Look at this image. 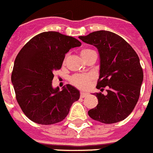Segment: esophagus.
<instances>
[{
  "label": "esophagus",
  "mask_w": 153,
  "mask_h": 153,
  "mask_svg": "<svg viewBox=\"0 0 153 153\" xmlns=\"http://www.w3.org/2000/svg\"><path fill=\"white\" fill-rule=\"evenodd\" d=\"M87 95H88V92H84V91H82V92L80 93L81 98H85V97H86Z\"/></svg>",
  "instance_id": "esophagus-1"
}]
</instances>
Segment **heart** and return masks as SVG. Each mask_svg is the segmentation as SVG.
Instances as JSON below:
<instances>
[{
	"mask_svg": "<svg viewBox=\"0 0 153 153\" xmlns=\"http://www.w3.org/2000/svg\"><path fill=\"white\" fill-rule=\"evenodd\" d=\"M91 51H92L91 49H84L81 51V56H85V54ZM91 78L92 77L91 75H75L71 77L70 82H71V84L76 86L77 88L85 89L89 86Z\"/></svg>",
	"mask_w": 153,
	"mask_h": 153,
	"instance_id": "obj_1",
	"label": "heart"
}]
</instances>
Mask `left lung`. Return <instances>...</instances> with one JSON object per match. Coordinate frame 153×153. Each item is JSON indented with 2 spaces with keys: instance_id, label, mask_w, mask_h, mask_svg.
I'll list each match as a JSON object with an SVG mask.
<instances>
[{
  "instance_id": "8db88e82",
  "label": "left lung",
  "mask_w": 153,
  "mask_h": 153,
  "mask_svg": "<svg viewBox=\"0 0 153 153\" xmlns=\"http://www.w3.org/2000/svg\"><path fill=\"white\" fill-rule=\"evenodd\" d=\"M78 38L98 49L100 73L96 88H108L106 95L94 94L99 103L88 111V115L105 124L124 120L139 100L143 81L138 54L122 37L108 30L94 31Z\"/></svg>"
}]
</instances>
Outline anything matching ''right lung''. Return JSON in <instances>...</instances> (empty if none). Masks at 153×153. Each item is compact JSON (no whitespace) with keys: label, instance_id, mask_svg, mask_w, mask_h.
Here are the masks:
<instances>
[{"label":"right lung","instance_id":"obj_1","mask_svg":"<svg viewBox=\"0 0 153 153\" xmlns=\"http://www.w3.org/2000/svg\"><path fill=\"white\" fill-rule=\"evenodd\" d=\"M76 38L56 31L34 36L15 58L11 82L16 99L25 115L34 123L51 125L65 119L80 93L71 85L52 87L54 71L62 68L65 54L81 46Z\"/></svg>","mask_w":153,"mask_h":153}]
</instances>
